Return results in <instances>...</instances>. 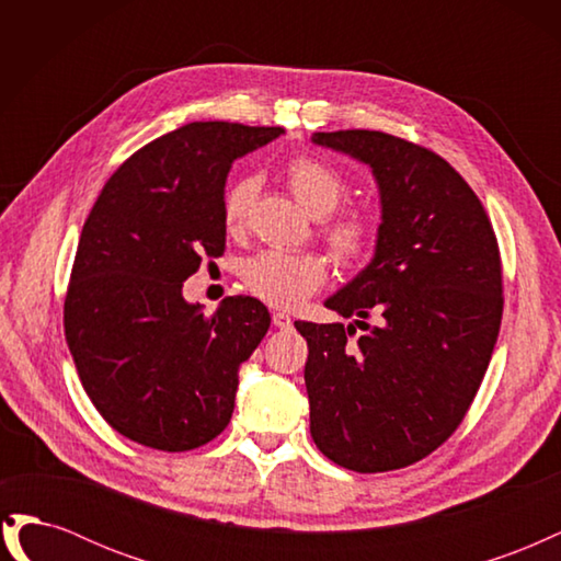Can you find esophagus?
Instances as JSON below:
<instances>
[{"mask_svg":"<svg viewBox=\"0 0 561 561\" xmlns=\"http://www.w3.org/2000/svg\"><path fill=\"white\" fill-rule=\"evenodd\" d=\"M271 320H274V328H278V330H290L293 328V318L287 316V313H274L271 316Z\"/></svg>","mask_w":561,"mask_h":561,"instance_id":"obj_1","label":"esophagus"}]
</instances>
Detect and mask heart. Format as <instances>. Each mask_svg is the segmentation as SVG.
Wrapping results in <instances>:
<instances>
[{
  "instance_id": "1",
  "label": "heart",
  "mask_w": 561,
  "mask_h": 561,
  "mask_svg": "<svg viewBox=\"0 0 561 561\" xmlns=\"http://www.w3.org/2000/svg\"><path fill=\"white\" fill-rule=\"evenodd\" d=\"M287 190L299 206L318 219V239L336 264L355 268L369 260L379 239L377 217L355 206H343L348 198V182L334 165L311 154H297L283 165ZM260 182L252 175L236 178L227 184L222 196V219L227 231H241L248 222ZM330 276L328 260L318 252H283L264 250L250 257L241 278L243 287L268 307L295 309L318 293Z\"/></svg>"
}]
</instances>
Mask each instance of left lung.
Here are the masks:
<instances>
[{"mask_svg":"<svg viewBox=\"0 0 561 561\" xmlns=\"http://www.w3.org/2000/svg\"><path fill=\"white\" fill-rule=\"evenodd\" d=\"M313 142L371 168L381 227L375 260L325 301L366 332L295 322L309 344L311 437L342 468L398 470L447 443L478 396L503 316L499 241L478 194L435 151L381 130Z\"/></svg>","mask_w":561,"mask_h":561,"instance_id":"8db88e82","label":"left lung"}]
</instances>
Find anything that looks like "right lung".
I'll return each instance as SVG.
<instances>
[{
    "label": "right lung",
    "mask_w": 561,
    "mask_h": 561,
    "mask_svg": "<svg viewBox=\"0 0 561 561\" xmlns=\"http://www.w3.org/2000/svg\"><path fill=\"white\" fill-rule=\"evenodd\" d=\"M280 133L229 122L165 133L116 168L83 222L65 339L95 410L133 443L190 451L227 428L239 367L271 316L252 297L206 316L182 283L225 252L233 159Z\"/></svg>",
    "instance_id": "1"
}]
</instances>
